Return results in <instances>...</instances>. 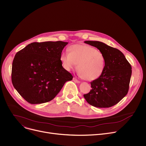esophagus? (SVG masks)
Masks as SVG:
<instances>
[{"mask_svg": "<svg viewBox=\"0 0 146 146\" xmlns=\"http://www.w3.org/2000/svg\"><path fill=\"white\" fill-rule=\"evenodd\" d=\"M73 80L74 82H76V83H80V82L79 80H78L77 79L75 78H74L73 79Z\"/></svg>", "mask_w": 146, "mask_h": 146, "instance_id": "34e87169", "label": "esophagus"}]
</instances>
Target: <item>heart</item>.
Listing matches in <instances>:
<instances>
[{
    "label": "heart",
    "mask_w": 146,
    "mask_h": 146,
    "mask_svg": "<svg viewBox=\"0 0 146 146\" xmlns=\"http://www.w3.org/2000/svg\"><path fill=\"white\" fill-rule=\"evenodd\" d=\"M68 52L61 54L60 60L67 70L74 68L76 64L80 77L91 81L99 78L105 67L104 54L99 50L86 44H74L68 48Z\"/></svg>",
    "instance_id": "1"
}]
</instances>
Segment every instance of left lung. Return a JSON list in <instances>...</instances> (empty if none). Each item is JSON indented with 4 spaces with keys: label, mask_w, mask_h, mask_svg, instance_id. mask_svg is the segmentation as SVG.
Wrapping results in <instances>:
<instances>
[{
    "label": "left lung",
    "mask_w": 146,
    "mask_h": 146,
    "mask_svg": "<svg viewBox=\"0 0 146 146\" xmlns=\"http://www.w3.org/2000/svg\"><path fill=\"white\" fill-rule=\"evenodd\" d=\"M105 56V67L99 78L90 82L92 89L83 95L88 104L97 108H110L127 94L132 73L131 66L121 51L100 41H86Z\"/></svg>",
    "instance_id": "1"
}]
</instances>
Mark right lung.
Returning <instances> with one entry per match:
<instances>
[{
	"label": "right lung",
	"instance_id": "right-lung-1",
	"mask_svg": "<svg viewBox=\"0 0 146 146\" xmlns=\"http://www.w3.org/2000/svg\"><path fill=\"white\" fill-rule=\"evenodd\" d=\"M68 44L33 42L18 51L12 63V82L28 102L40 104L54 98L73 76L62 66L60 56Z\"/></svg>",
	"mask_w": 146,
	"mask_h": 146
}]
</instances>
